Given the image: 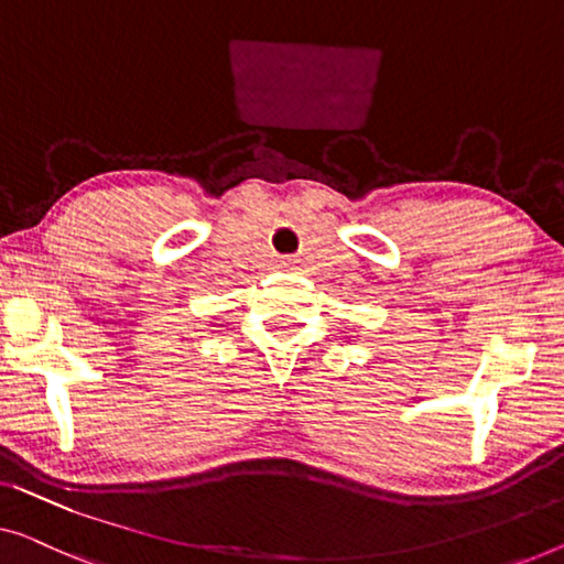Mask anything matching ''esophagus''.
I'll return each mask as SVG.
<instances>
[{
	"mask_svg": "<svg viewBox=\"0 0 564 564\" xmlns=\"http://www.w3.org/2000/svg\"><path fill=\"white\" fill-rule=\"evenodd\" d=\"M284 264H288V259H282V267H284Z\"/></svg>",
	"mask_w": 564,
	"mask_h": 564,
	"instance_id": "esophagus-1",
	"label": "esophagus"
}]
</instances>
